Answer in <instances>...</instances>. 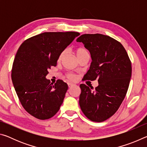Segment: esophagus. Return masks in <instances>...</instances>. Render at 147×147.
Segmentation results:
<instances>
[{"label":"esophagus","instance_id":"obj_1","mask_svg":"<svg viewBox=\"0 0 147 147\" xmlns=\"http://www.w3.org/2000/svg\"><path fill=\"white\" fill-rule=\"evenodd\" d=\"M67 84H68V87H69V88H71L72 86H74V84H72V83H68Z\"/></svg>","mask_w":147,"mask_h":147}]
</instances>
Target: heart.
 Wrapping results in <instances>:
<instances>
[{"label":"heart","mask_w":147,"mask_h":147,"mask_svg":"<svg viewBox=\"0 0 147 147\" xmlns=\"http://www.w3.org/2000/svg\"><path fill=\"white\" fill-rule=\"evenodd\" d=\"M65 51H62L61 53L59 54V55L58 56V62H60L62 59H63V57L65 56ZM76 54L79 59L86 56H89V53L88 51L86 49L84 48V47H79V48L77 49L76 50ZM65 76L67 77V78L71 81H76L77 80L76 74L74 73H67L65 74Z\"/></svg>","instance_id":"1"}]
</instances>
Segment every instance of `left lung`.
I'll return each mask as SVG.
<instances>
[{"mask_svg": "<svg viewBox=\"0 0 147 147\" xmlns=\"http://www.w3.org/2000/svg\"><path fill=\"white\" fill-rule=\"evenodd\" d=\"M76 41L82 42L92 58L84 80L98 82L94 91L80 84V106L87 118L100 123L114 115L125 97L131 76V61L120 42L108 36L83 34Z\"/></svg>", "mask_w": 147, "mask_h": 147, "instance_id": "1", "label": "left lung"}]
</instances>
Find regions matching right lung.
I'll return each instance as SVG.
<instances>
[{
    "label": "right lung",
    "instance_id": "obj_1",
    "mask_svg": "<svg viewBox=\"0 0 147 147\" xmlns=\"http://www.w3.org/2000/svg\"><path fill=\"white\" fill-rule=\"evenodd\" d=\"M80 33L44 32L26 39L17 52L11 69L15 90L24 109L40 120L53 117L63 103L68 86L45 77L58 56Z\"/></svg>",
    "mask_w": 147,
    "mask_h": 147
}]
</instances>
